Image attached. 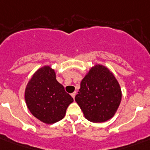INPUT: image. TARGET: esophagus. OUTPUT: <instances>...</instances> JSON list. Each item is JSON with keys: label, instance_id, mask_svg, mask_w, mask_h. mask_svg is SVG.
<instances>
[{"label": "esophagus", "instance_id": "1", "mask_svg": "<svg viewBox=\"0 0 150 150\" xmlns=\"http://www.w3.org/2000/svg\"><path fill=\"white\" fill-rule=\"evenodd\" d=\"M75 95H76V92H74V93H72L71 94V96H72V98H73V99H75Z\"/></svg>", "mask_w": 150, "mask_h": 150}]
</instances>
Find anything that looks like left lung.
Instances as JSON below:
<instances>
[{"mask_svg":"<svg viewBox=\"0 0 150 150\" xmlns=\"http://www.w3.org/2000/svg\"><path fill=\"white\" fill-rule=\"evenodd\" d=\"M121 96V87L113 73L105 66L96 64L82 80L75 101L87 120L101 123L115 114Z\"/></svg>","mask_w":150,"mask_h":150,"instance_id":"left-lung-1","label":"left lung"}]
</instances>
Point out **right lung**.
Listing matches in <instances>:
<instances>
[{
    "label": "right lung",
    "instance_id": "obj_1",
    "mask_svg": "<svg viewBox=\"0 0 150 150\" xmlns=\"http://www.w3.org/2000/svg\"><path fill=\"white\" fill-rule=\"evenodd\" d=\"M27 107L35 117L43 123L61 121L73 98L56 79L50 66L39 68L32 76L25 90Z\"/></svg>",
    "mask_w": 150,
    "mask_h": 150
}]
</instances>
